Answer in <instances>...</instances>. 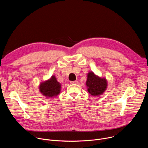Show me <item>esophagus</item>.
Instances as JSON below:
<instances>
[{
	"mask_svg": "<svg viewBox=\"0 0 148 148\" xmlns=\"http://www.w3.org/2000/svg\"><path fill=\"white\" fill-rule=\"evenodd\" d=\"M78 83V81L75 80V81H71V84H77Z\"/></svg>",
	"mask_w": 148,
	"mask_h": 148,
	"instance_id": "esophagus-1",
	"label": "esophagus"
}]
</instances>
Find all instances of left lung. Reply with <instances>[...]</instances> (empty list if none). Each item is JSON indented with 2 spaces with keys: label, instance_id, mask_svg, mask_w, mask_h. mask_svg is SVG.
I'll return each instance as SVG.
<instances>
[{
  "label": "left lung",
  "instance_id": "obj_1",
  "mask_svg": "<svg viewBox=\"0 0 148 148\" xmlns=\"http://www.w3.org/2000/svg\"><path fill=\"white\" fill-rule=\"evenodd\" d=\"M86 86L88 91L93 96H98L103 94L107 87V79L99 77L93 72H90L87 75Z\"/></svg>",
  "mask_w": 148,
  "mask_h": 148
}]
</instances>
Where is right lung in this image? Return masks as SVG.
I'll return each instance as SVG.
<instances>
[{"label":"right lung","instance_id":"obj_1","mask_svg":"<svg viewBox=\"0 0 148 148\" xmlns=\"http://www.w3.org/2000/svg\"><path fill=\"white\" fill-rule=\"evenodd\" d=\"M39 90L41 93L46 97H54L60 92L61 84L53 75L50 79L40 84Z\"/></svg>","mask_w":148,"mask_h":148}]
</instances>
